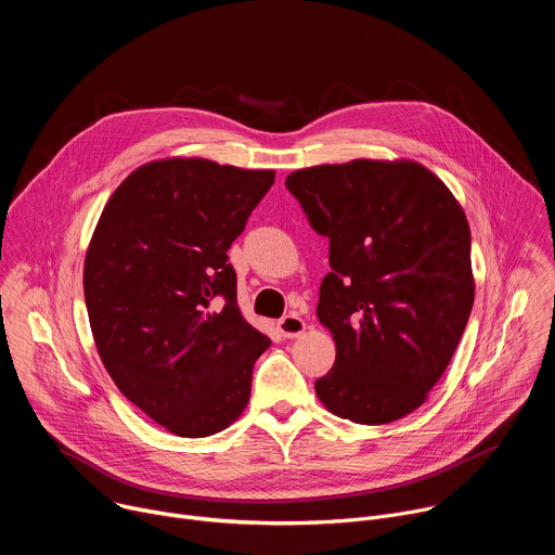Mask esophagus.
I'll return each mask as SVG.
<instances>
[{"label":"esophagus","mask_w":555,"mask_h":555,"mask_svg":"<svg viewBox=\"0 0 555 555\" xmlns=\"http://www.w3.org/2000/svg\"><path fill=\"white\" fill-rule=\"evenodd\" d=\"M276 327H279V332H281L283 338H298V336H302L305 330H307L305 321L300 319V315H296V313L283 315V319L276 323Z\"/></svg>","instance_id":"obj_1"}]
</instances>
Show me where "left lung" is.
<instances>
[{
  "label": "left lung",
  "mask_w": 555,
  "mask_h": 555,
  "mask_svg": "<svg viewBox=\"0 0 555 555\" xmlns=\"http://www.w3.org/2000/svg\"><path fill=\"white\" fill-rule=\"evenodd\" d=\"M285 186L330 236L315 307L336 343L315 379L325 409L356 424L402 420L428 400L474 302L469 225L450 189L415 160L294 171Z\"/></svg>",
  "instance_id": "8db88e82"
}]
</instances>
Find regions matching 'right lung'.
<instances>
[{"label":"right lung","mask_w":555,"mask_h":555,"mask_svg":"<svg viewBox=\"0 0 555 555\" xmlns=\"http://www.w3.org/2000/svg\"><path fill=\"white\" fill-rule=\"evenodd\" d=\"M274 184L204 157L138 167L114 191L86 255L99 356L125 398L178 437L228 428L270 347L236 305L228 248Z\"/></svg>","instance_id":"right-lung-1"}]
</instances>
